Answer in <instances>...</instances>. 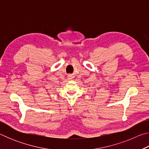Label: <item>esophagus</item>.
Here are the masks:
<instances>
[{
    "label": "esophagus",
    "instance_id": "1",
    "mask_svg": "<svg viewBox=\"0 0 149 149\" xmlns=\"http://www.w3.org/2000/svg\"><path fill=\"white\" fill-rule=\"evenodd\" d=\"M72 78H74L73 75L72 74H69L68 75V79H72Z\"/></svg>",
    "mask_w": 149,
    "mask_h": 149
}]
</instances>
